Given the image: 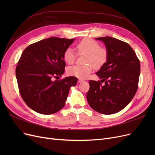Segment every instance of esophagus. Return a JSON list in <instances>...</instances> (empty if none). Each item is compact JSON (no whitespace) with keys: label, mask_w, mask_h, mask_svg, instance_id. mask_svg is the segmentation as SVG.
Wrapping results in <instances>:
<instances>
[{"label":"esophagus","mask_w":155,"mask_h":155,"mask_svg":"<svg viewBox=\"0 0 155 155\" xmlns=\"http://www.w3.org/2000/svg\"><path fill=\"white\" fill-rule=\"evenodd\" d=\"M84 81L83 80V79H78V83H82V82H83Z\"/></svg>","instance_id":"1"}]
</instances>
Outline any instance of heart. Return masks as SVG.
Returning a JSON list of instances; mask_svg holds the SVG:
<instances>
[{"instance_id": "b5f03b06", "label": "heart", "mask_w": 155, "mask_h": 155, "mask_svg": "<svg viewBox=\"0 0 155 155\" xmlns=\"http://www.w3.org/2000/svg\"><path fill=\"white\" fill-rule=\"evenodd\" d=\"M79 54H86L85 65H75L67 69L69 76L79 79L88 78L93 70L94 67L100 68L104 65L107 59V51L104 48L100 47L97 41L91 38H85L76 46ZM64 61L71 64L76 59V54L72 48H68L63 54Z\"/></svg>"}]
</instances>
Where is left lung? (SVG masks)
I'll list each match as a JSON object with an SVG mask.
<instances>
[{
    "label": "left lung",
    "mask_w": 155,
    "mask_h": 155,
    "mask_svg": "<svg viewBox=\"0 0 155 155\" xmlns=\"http://www.w3.org/2000/svg\"><path fill=\"white\" fill-rule=\"evenodd\" d=\"M103 41L107 51L106 63L96 72L104 82L89 81L87 99L92 109L104 114L118 112L133 100L138 89L140 63L130 45L111 37Z\"/></svg>",
    "instance_id": "8db88e82"
}]
</instances>
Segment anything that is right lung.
I'll return each instance as SVG.
<instances>
[{
    "label": "right lung",
    "mask_w": 155,
    "mask_h": 155,
    "mask_svg": "<svg viewBox=\"0 0 155 155\" xmlns=\"http://www.w3.org/2000/svg\"><path fill=\"white\" fill-rule=\"evenodd\" d=\"M74 41L50 37L31 44L23 51L16 67L20 94L30 109L51 114L64 107L70 88L78 78L53 80L64 74L63 54Z\"/></svg>",
    "instance_id": "obj_1"
}]
</instances>
